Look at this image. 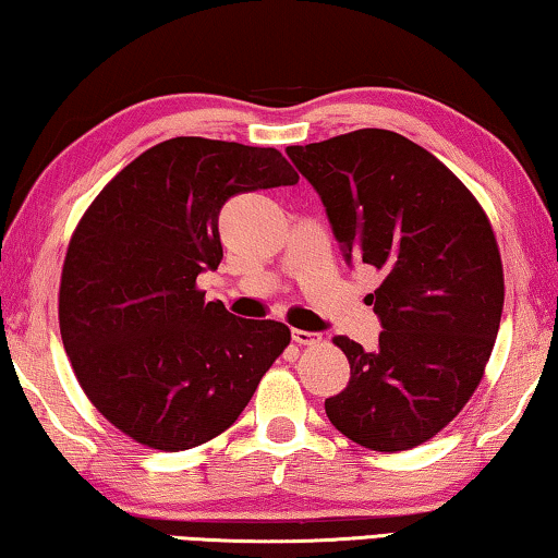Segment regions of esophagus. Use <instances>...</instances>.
Wrapping results in <instances>:
<instances>
[{
    "label": "esophagus",
    "mask_w": 558,
    "mask_h": 558,
    "mask_svg": "<svg viewBox=\"0 0 558 558\" xmlns=\"http://www.w3.org/2000/svg\"><path fill=\"white\" fill-rule=\"evenodd\" d=\"M291 339L296 341L299 347H312V344H319V333L314 331H304V329H291Z\"/></svg>",
    "instance_id": "obj_1"
}]
</instances>
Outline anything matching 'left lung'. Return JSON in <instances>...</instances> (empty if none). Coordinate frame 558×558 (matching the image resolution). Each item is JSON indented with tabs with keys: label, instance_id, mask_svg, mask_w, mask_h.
<instances>
[{
	"label": "left lung",
	"instance_id": "8db88e82",
	"mask_svg": "<svg viewBox=\"0 0 558 558\" xmlns=\"http://www.w3.org/2000/svg\"><path fill=\"white\" fill-rule=\"evenodd\" d=\"M322 196L347 264L384 274L366 302L379 347L337 337L351 376L324 401L329 422L374 451L414 449L464 409L484 376L504 308L492 225L434 154L387 130L287 147Z\"/></svg>",
	"mask_w": 558,
	"mask_h": 558
}]
</instances>
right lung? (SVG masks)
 Instances as JSON below:
<instances>
[{
  "instance_id": "1",
  "label": "right lung",
  "mask_w": 558,
  "mask_h": 558,
  "mask_svg": "<svg viewBox=\"0 0 558 558\" xmlns=\"http://www.w3.org/2000/svg\"><path fill=\"white\" fill-rule=\"evenodd\" d=\"M281 151L177 136L140 154L76 225L59 287V329L84 393L119 432L184 451L236 422L287 349L281 322L204 302L219 211L234 194L291 186Z\"/></svg>"
}]
</instances>
